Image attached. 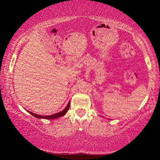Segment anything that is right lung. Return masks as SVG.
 <instances>
[{
    "instance_id": "obj_1",
    "label": "right lung",
    "mask_w": 160,
    "mask_h": 160,
    "mask_svg": "<svg viewBox=\"0 0 160 160\" xmlns=\"http://www.w3.org/2000/svg\"><path fill=\"white\" fill-rule=\"evenodd\" d=\"M69 107H70V102H68V106H66V108H65L64 110L60 111V112L59 113H57L55 114H53V115H50V116H41V115H38V114H36V113H32L29 111V113L30 114H32L33 117H36V118H38V119H57V118H59L60 117H62V116H64L65 113L68 111L69 109Z\"/></svg>"
}]
</instances>
